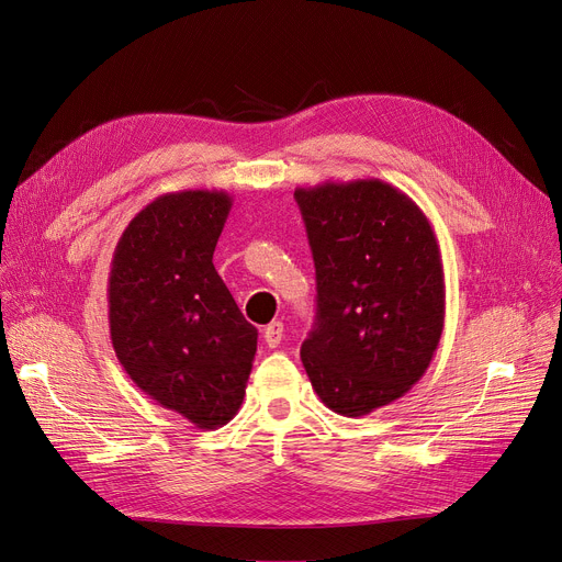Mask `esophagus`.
Segmentation results:
<instances>
[{"mask_svg":"<svg viewBox=\"0 0 562 562\" xmlns=\"http://www.w3.org/2000/svg\"><path fill=\"white\" fill-rule=\"evenodd\" d=\"M283 323H270L265 327V331H262V338H265V345L267 347H279L281 345V340H283Z\"/></svg>","mask_w":562,"mask_h":562,"instance_id":"obj_1","label":"esophagus"}]
</instances>
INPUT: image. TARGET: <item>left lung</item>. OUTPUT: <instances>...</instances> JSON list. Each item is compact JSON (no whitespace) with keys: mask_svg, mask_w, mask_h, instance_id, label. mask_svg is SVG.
<instances>
[{"mask_svg":"<svg viewBox=\"0 0 562 562\" xmlns=\"http://www.w3.org/2000/svg\"><path fill=\"white\" fill-rule=\"evenodd\" d=\"M315 262L317 313L302 363L323 403L366 416L403 397L443 331L437 235L397 187L359 178L297 187Z\"/></svg>","mask_w":562,"mask_h":562,"instance_id":"left-lung-1","label":"left lung"}]
</instances>
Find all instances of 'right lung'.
Wrapping results in <instances>:
<instances>
[{"mask_svg":"<svg viewBox=\"0 0 562 562\" xmlns=\"http://www.w3.org/2000/svg\"><path fill=\"white\" fill-rule=\"evenodd\" d=\"M231 207L222 190L157 196L123 231L106 283L123 370L199 430L237 414L258 340L212 265Z\"/></svg>","mask_w":562,"mask_h":562,"instance_id":"add662e5","label":"right lung"}]
</instances>
